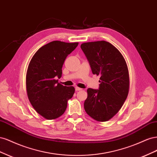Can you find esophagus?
Returning <instances> with one entry per match:
<instances>
[{"instance_id": "34e87169", "label": "esophagus", "mask_w": 157, "mask_h": 157, "mask_svg": "<svg viewBox=\"0 0 157 157\" xmlns=\"http://www.w3.org/2000/svg\"><path fill=\"white\" fill-rule=\"evenodd\" d=\"M82 89L80 88H78V87H75V90L76 91H80V90H82Z\"/></svg>"}]
</instances>
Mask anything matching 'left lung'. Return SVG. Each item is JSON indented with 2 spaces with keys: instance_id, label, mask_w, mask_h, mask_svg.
Returning a JSON list of instances; mask_svg holds the SVG:
<instances>
[{
  "instance_id": "1",
  "label": "left lung",
  "mask_w": 157,
  "mask_h": 157,
  "mask_svg": "<svg viewBox=\"0 0 157 157\" xmlns=\"http://www.w3.org/2000/svg\"><path fill=\"white\" fill-rule=\"evenodd\" d=\"M92 73L100 76L98 89L88 88L84 103L88 115L105 122L120 110L129 90V73L121 52L108 42H85L80 46Z\"/></svg>"
}]
</instances>
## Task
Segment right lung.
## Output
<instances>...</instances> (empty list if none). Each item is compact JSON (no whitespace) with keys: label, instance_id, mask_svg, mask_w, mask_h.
<instances>
[{"label":"right lung","instance_id":"1","mask_svg":"<svg viewBox=\"0 0 157 157\" xmlns=\"http://www.w3.org/2000/svg\"><path fill=\"white\" fill-rule=\"evenodd\" d=\"M78 44L50 42L38 50L30 61L26 76L28 98L36 111L46 119L62 115L68 99L75 93L73 86H64L57 78L61 77L66 58Z\"/></svg>","mask_w":157,"mask_h":157}]
</instances>
